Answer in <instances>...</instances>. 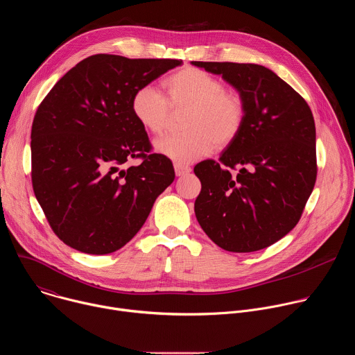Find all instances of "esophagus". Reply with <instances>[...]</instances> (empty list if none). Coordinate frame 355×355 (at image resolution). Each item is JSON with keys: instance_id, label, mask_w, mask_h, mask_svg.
<instances>
[{"instance_id": "esophagus-1", "label": "esophagus", "mask_w": 355, "mask_h": 355, "mask_svg": "<svg viewBox=\"0 0 355 355\" xmlns=\"http://www.w3.org/2000/svg\"><path fill=\"white\" fill-rule=\"evenodd\" d=\"M174 170H175L177 177H181V175H185V174L191 173V167L184 166V164H178V163L174 164Z\"/></svg>"}]
</instances>
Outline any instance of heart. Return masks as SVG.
Returning a JSON list of instances; mask_svg holds the SVG:
<instances>
[{"mask_svg":"<svg viewBox=\"0 0 355 355\" xmlns=\"http://www.w3.org/2000/svg\"><path fill=\"white\" fill-rule=\"evenodd\" d=\"M164 96L151 85L136 89L130 110L141 128L153 136L164 135L173 114L187 111L185 133L156 143L159 153L178 164L208 156L214 148L230 146L245 121V101L222 80L196 67H182L163 81Z\"/></svg>","mask_w":355,"mask_h":355,"instance_id":"heart-1","label":"heart"}]
</instances>
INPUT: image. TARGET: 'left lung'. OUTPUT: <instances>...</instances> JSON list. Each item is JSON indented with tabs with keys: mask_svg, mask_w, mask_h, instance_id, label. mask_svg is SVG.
<instances>
[{
	"mask_svg": "<svg viewBox=\"0 0 355 355\" xmlns=\"http://www.w3.org/2000/svg\"><path fill=\"white\" fill-rule=\"evenodd\" d=\"M220 74L245 101V121L218 162L193 167L200 181L195 215L226 251L266 248L299 222L313 191L316 128L312 111L289 84L260 64L192 62Z\"/></svg>",
	"mask_w": 355,
	"mask_h": 355,
	"instance_id": "obj_1",
	"label": "left lung"
}]
</instances>
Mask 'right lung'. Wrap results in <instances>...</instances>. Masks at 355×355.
Returning <instances> with one entry per match:
<instances>
[{"instance_id":"add662e5","label":"right lung","mask_w":355,"mask_h":355,"mask_svg":"<svg viewBox=\"0 0 355 355\" xmlns=\"http://www.w3.org/2000/svg\"><path fill=\"white\" fill-rule=\"evenodd\" d=\"M181 63L94 55L40 103L31 132L32 187L50 227L71 248L96 256L119 250L174 181L171 160L151 153L130 101ZM132 158L141 163L123 169Z\"/></svg>"}]
</instances>
